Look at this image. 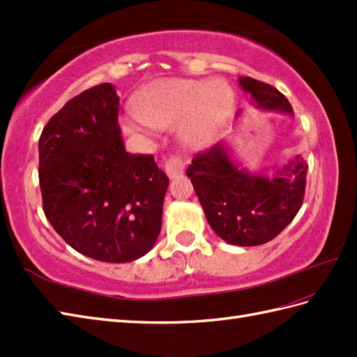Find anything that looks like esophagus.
I'll use <instances>...</instances> for the list:
<instances>
[{"mask_svg": "<svg viewBox=\"0 0 357 357\" xmlns=\"http://www.w3.org/2000/svg\"><path fill=\"white\" fill-rule=\"evenodd\" d=\"M184 167H185V161L181 153H173L167 158L165 172H167V174H169V178H174V176H178V174L183 173Z\"/></svg>", "mask_w": 357, "mask_h": 357, "instance_id": "esophagus-1", "label": "esophagus"}]
</instances>
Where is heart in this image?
Here are the masks:
<instances>
[{"label": "heart", "mask_w": 357, "mask_h": 357, "mask_svg": "<svg viewBox=\"0 0 357 357\" xmlns=\"http://www.w3.org/2000/svg\"><path fill=\"white\" fill-rule=\"evenodd\" d=\"M233 102V90L222 81L169 79L149 90L136 113L151 127H170L187 117L184 138L201 144L210 138Z\"/></svg>", "instance_id": "1"}]
</instances>
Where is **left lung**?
<instances>
[{"mask_svg": "<svg viewBox=\"0 0 357 357\" xmlns=\"http://www.w3.org/2000/svg\"><path fill=\"white\" fill-rule=\"evenodd\" d=\"M242 89L267 110L293 113L278 89L250 77ZM308 164L296 158L280 176H252L234 165L222 144L199 151L187 169L211 229L233 245L252 247L275 239L304 202Z\"/></svg>", "mask_w": 357, "mask_h": 357, "instance_id": "left-lung-1", "label": "left lung"}]
</instances>
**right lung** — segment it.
Returning a JSON list of instances; mask_svg holds the SVG:
<instances>
[{
    "label": "right lung",
    "mask_w": 357,
    "mask_h": 357,
    "mask_svg": "<svg viewBox=\"0 0 357 357\" xmlns=\"http://www.w3.org/2000/svg\"><path fill=\"white\" fill-rule=\"evenodd\" d=\"M119 96L110 82L55 113L40 136V187L47 221L78 253L130 262L153 247L169 187L153 155L124 149Z\"/></svg>",
    "instance_id": "add662e5"
}]
</instances>
